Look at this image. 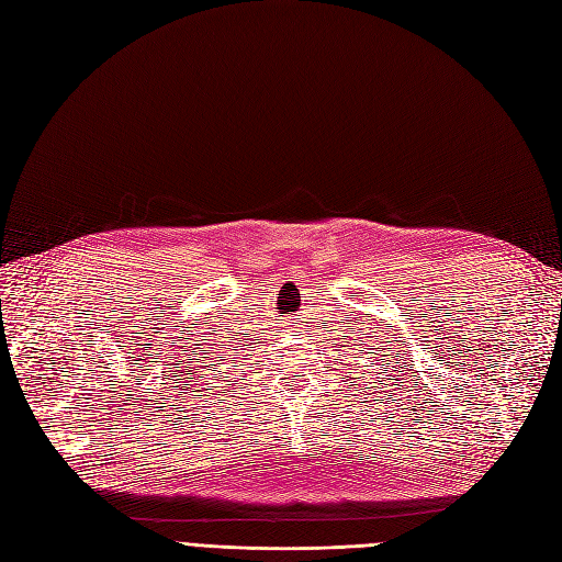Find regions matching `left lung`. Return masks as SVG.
Instances as JSON below:
<instances>
[{
    "mask_svg": "<svg viewBox=\"0 0 562 562\" xmlns=\"http://www.w3.org/2000/svg\"><path fill=\"white\" fill-rule=\"evenodd\" d=\"M375 342H378V339H375ZM366 349H370V345H366ZM366 353H370V356H359V359H370V361H368L370 366H378V363H375L378 353H375V351H366ZM380 361H382V366H384V359H380ZM356 366H361V363H356ZM363 368H366V366H363ZM380 370H382V368H380ZM398 372H401V370H391L386 378H382V380H378V382H386V380H394V378L398 380ZM378 375H382V372H378Z\"/></svg>",
    "mask_w": 562,
    "mask_h": 562,
    "instance_id": "obj_1",
    "label": "left lung"
}]
</instances>
